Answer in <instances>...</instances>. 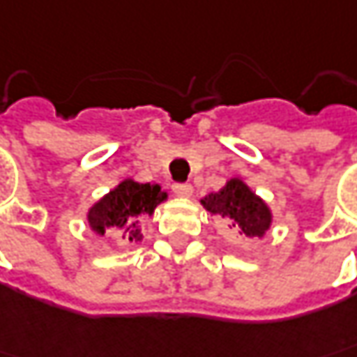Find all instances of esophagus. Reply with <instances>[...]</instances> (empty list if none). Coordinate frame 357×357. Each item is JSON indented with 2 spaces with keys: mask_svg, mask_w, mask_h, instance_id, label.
<instances>
[{
  "mask_svg": "<svg viewBox=\"0 0 357 357\" xmlns=\"http://www.w3.org/2000/svg\"><path fill=\"white\" fill-rule=\"evenodd\" d=\"M172 190H174V194L179 195V197H188V195H192V192H194V188H192L190 181H178V183L172 185Z\"/></svg>",
  "mask_w": 357,
  "mask_h": 357,
  "instance_id": "obj_1",
  "label": "esophagus"
}]
</instances>
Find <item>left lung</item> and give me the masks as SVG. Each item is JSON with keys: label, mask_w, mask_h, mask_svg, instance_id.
Masks as SVG:
<instances>
[{"label": "left lung", "mask_w": 357, "mask_h": 357, "mask_svg": "<svg viewBox=\"0 0 357 357\" xmlns=\"http://www.w3.org/2000/svg\"><path fill=\"white\" fill-rule=\"evenodd\" d=\"M204 208L240 227L248 238H261L271 224L268 206L241 179H229L218 194L202 199Z\"/></svg>", "instance_id": "1"}]
</instances>
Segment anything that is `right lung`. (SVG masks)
<instances>
[{
  "label": "right lung",
  "instance_id": "1",
  "mask_svg": "<svg viewBox=\"0 0 357 357\" xmlns=\"http://www.w3.org/2000/svg\"><path fill=\"white\" fill-rule=\"evenodd\" d=\"M165 197L167 194L162 192L158 183L151 185L126 179L89 209L87 220L98 234H105V227H116L121 231V240L139 241L142 231L137 227V218L153 213L155 206Z\"/></svg>",
  "mask_w": 357,
  "mask_h": 357
}]
</instances>
